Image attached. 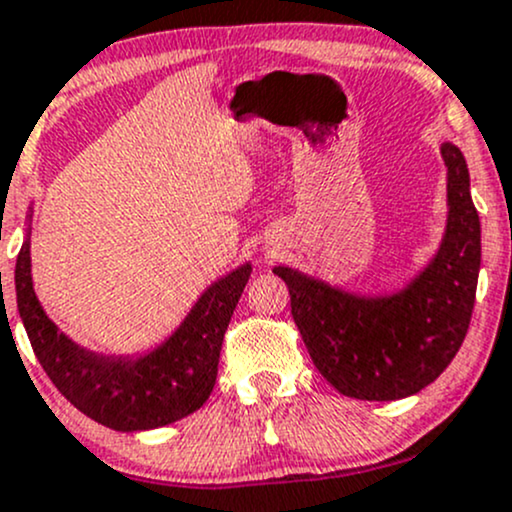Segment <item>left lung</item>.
Masks as SVG:
<instances>
[{
  "label": "left lung",
  "mask_w": 512,
  "mask_h": 512,
  "mask_svg": "<svg viewBox=\"0 0 512 512\" xmlns=\"http://www.w3.org/2000/svg\"><path fill=\"white\" fill-rule=\"evenodd\" d=\"M447 232L433 263L404 292L355 297L292 268H275L290 290L292 319L331 387L363 401L421 392L452 363L467 336L481 266L479 212L462 152L442 145Z\"/></svg>",
  "instance_id": "left-lung-1"
}]
</instances>
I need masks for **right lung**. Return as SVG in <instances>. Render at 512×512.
I'll return each mask as SVG.
<instances>
[{
    "label": "right lung",
    "mask_w": 512,
    "mask_h": 512,
    "mask_svg": "<svg viewBox=\"0 0 512 512\" xmlns=\"http://www.w3.org/2000/svg\"><path fill=\"white\" fill-rule=\"evenodd\" d=\"M28 249L31 244L24 241L16 258V304L38 363L74 409L101 426L130 433L169 426L208 401L229 319L251 275L249 263L208 287L162 348L140 360H123L74 346L45 317L33 292Z\"/></svg>",
    "instance_id": "add662e5"
}]
</instances>
